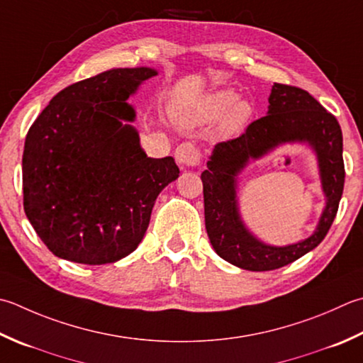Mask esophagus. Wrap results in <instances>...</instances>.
Instances as JSON below:
<instances>
[{"label": "esophagus", "instance_id": "obj_1", "mask_svg": "<svg viewBox=\"0 0 363 363\" xmlns=\"http://www.w3.org/2000/svg\"><path fill=\"white\" fill-rule=\"evenodd\" d=\"M200 151H198V147L191 143H182L177 146L174 151V159L179 163L181 168L198 165V163H200Z\"/></svg>", "mask_w": 363, "mask_h": 363}]
</instances>
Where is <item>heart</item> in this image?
<instances>
[{
    "instance_id": "heart-1",
    "label": "heart",
    "mask_w": 363,
    "mask_h": 363,
    "mask_svg": "<svg viewBox=\"0 0 363 363\" xmlns=\"http://www.w3.org/2000/svg\"><path fill=\"white\" fill-rule=\"evenodd\" d=\"M222 115L217 130L222 137H234L250 123L253 105L245 99H236L233 89H218L203 97L194 106H176L174 118L186 129L211 123Z\"/></svg>"
}]
</instances>
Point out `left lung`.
Instances as JSON below:
<instances>
[{
    "mask_svg": "<svg viewBox=\"0 0 363 363\" xmlns=\"http://www.w3.org/2000/svg\"><path fill=\"white\" fill-rule=\"evenodd\" d=\"M283 144H305L314 151L326 204L315 231L299 243L271 246L246 228L240 216L238 174ZM204 222L220 258L245 271H274L313 250L328 234L343 195V135L337 118L307 91L274 83L266 116L239 138L216 145L201 173Z\"/></svg>",
    "mask_w": 363,
    "mask_h": 363,
    "instance_id": "1",
    "label": "left lung"
}]
</instances>
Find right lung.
<instances>
[{"mask_svg": "<svg viewBox=\"0 0 363 363\" xmlns=\"http://www.w3.org/2000/svg\"><path fill=\"white\" fill-rule=\"evenodd\" d=\"M159 72L118 67L56 94L28 130L23 208L58 258L108 264L130 255L154 203L179 177L173 157H147L127 99Z\"/></svg>", "mask_w": 363, "mask_h": 363, "instance_id": "add662e5", "label": "right lung"}]
</instances>
